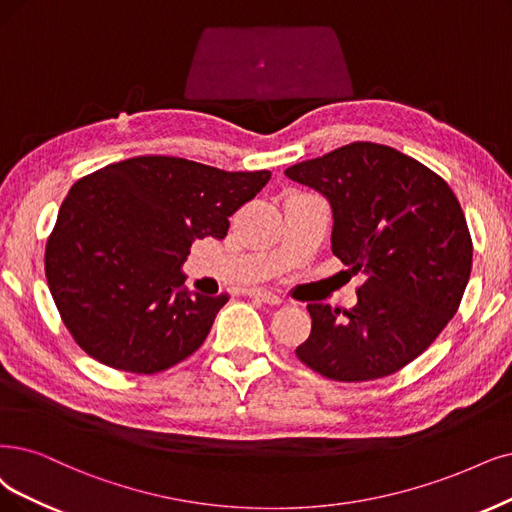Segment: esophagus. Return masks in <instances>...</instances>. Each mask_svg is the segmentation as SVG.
<instances>
[{
	"mask_svg": "<svg viewBox=\"0 0 512 512\" xmlns=\"http://www.w3.org/2000/svg\"><path fill=\"white\" fill-rule=\"evenodd\" d=\"M249 297L261 299L263 304H268V306H280V304H282L280 295H276V293H272V291H266V289H253V291H249Z\"/></svg>",
	"mask_w": 512,
	"mask_h": 512,
	"instance_id": "1",
	"label": "esophagus"
}]
</instances>
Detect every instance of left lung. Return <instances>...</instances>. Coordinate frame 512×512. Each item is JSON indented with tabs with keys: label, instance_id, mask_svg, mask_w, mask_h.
<instances>
[{
	"label": "left lung",
	"instance_id": "obj_1",
	"mask_svg": "<svg viewBox=\"0 0 512 512\" xmlns=\"http://www.w3.org/2000/svg\"><path fill=\"white\" fill-rule=\"evenodd\" d=\"M285 175L333 208V255L363 272L352 310L310 304L295 354L335 382H371L415 361L458 312L472 268L462 206L443 177L399 149L356 141Z\"/></svg>",
	"mask_w": 512,
	"mask_h": 512
}]
</instances>
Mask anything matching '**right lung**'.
<instances>
[{"label": "right lung", "instance_id": "obj_1", "mask_svg": "<svg viewBox=\"0 0 512 512\" xmlns=\"http://www.w3.org/2000/svg\"><path fill=\"white\" fill-rule=\"evenodd\" d=\"M270 170L227 173L137 156L75 181L46 242V278L71 337L111 369L160 373L192 356L230 295L189 293V246L225 238Z\"/></svg>", "mask_w": 512, "mask_h": 512}]
</instances>
